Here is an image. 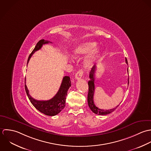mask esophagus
I'll list each match as a JSON object with an SVG mask.
<instances>
[{"label":"esophagus","mask_w":151,"mask_h":151,"mask_svg":"<svg viewBox=\"0 0 151 151\" xmlns=\"http://www.w3.org/2000/svg\"><path fill=\"white\" fill-rule=\"evenodd\" d=\"M83 70H79L75 74V79L76 80H80L82 78V77L83 76Z\"/></svg>","instance_id":"esophagus-1"}]
</instances>
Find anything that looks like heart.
<instances>
[{"instance_id":"b5f03b06","label":"heart","mask_w":151,"mask_h":151,"mask_svg":"<svg viewBox=\"0 0 151 151\" xmlns=\"http://www.w3.org/2000/svg\"><path fill=\"white\" fill-rule=\"evenodd\" d=\"M96 45L97 42L93 41H88L83 43H81L78 46H77L76 48L74 50L73 56L75 58H78L82 55L88 54L94 48V47ZM100 47L96 48L91 52V54L89 55V57L87 58V59L85 62L84 65L86 68L89 69L93 66L95 60H96V59L98 58L100 54Z\"/></svg>"}]
</instances>
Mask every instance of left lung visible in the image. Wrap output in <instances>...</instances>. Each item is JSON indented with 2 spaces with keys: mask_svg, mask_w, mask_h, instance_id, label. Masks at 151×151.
<instances>
[{
  "mask_svg": "<svg viewBox=\"0 0 151 151\" xmlns=\"http://www.w3.org/2000/svg\"><path fill=\"white\" fill-rule=\"evenodd\" d=\"M125 62L128 64V62L127 58H125ZM96 70V66L94 65L93 68L91 69L90 73H89V78L90 80L88 82V85H89V91H88V103L89 108L91 109V110L95 114H99V115H106L109 114L113 111H114L116 108L119 106H117L116 108L110 110H103L99 109L97 107L94 103L93 100V97H94V92L95 91V87H94V76H95V72ZM127 71L128 72V68L127 69ZM129 84V78H128V85Z\"/></svg>",
  "mask_w": 151,
  "mask_h": 151,
  "instance_id": "8db88e82",
  "label": "left lung"
}]
</instances>
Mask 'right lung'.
<instances>
[{"instance_id":"right-lung-1","label":"right lung","mask_w":151,"mask_h":151,"mask_svg":"<svg viewBox=\"0 0 151 151\" xmlns=\"http://www.w3.org/2000/svg\"><path fill=\"white\" fill-rule=\"evenodd\" d=\"M52 43L50 41L44 40V39L40 40L36 44L34 49L29 55L27 60V64L29 62L32 55L37 51L41 48L44 44ZM26 81V79H25ZM26 83V82H25ZM25 90L27 95L30 101L31 104L34 107L41 113L50 116H54L58 113L63 109L65 107L66 97L67 96L68 91L71 86V82L69 76H65L63 78L60 88L57 93L51 99L48 100H37L33 99L29 94V91L25 84Z\"/></svg>"}]
</instances>
